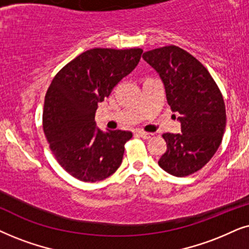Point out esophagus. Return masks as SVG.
<instances>
[{
  "label": "esophagus",
  "instance_id": "esophagus-1",
  "mask_svg": "<svg viewBox=\"0 0 249 249\" xmlns=\"http://www.w3.org/2000/svg\"><path fill=\"white\" fill-rule=\"evenodd\" d=\"M138 133L142 139H144V140H150V139L154 138L155 135L154 133H148V132H143V131H139Z\"/></svg>",
  "mask_w": 249,
  "mask_h": 249
}]
</instances>
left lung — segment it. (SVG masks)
<instances>
[{
  "mask_svg": "<svg viewBox=\"0 0 249 249\" xmlns=\"http://www.w3.org/2000/svg\"><path fill=\"white\" fill-rule=\"evenodd\" d=\"M142 58L158 72L168 105L180 114L182 133L163 134L167 150L158 165L174 177H187L203 168L220 147L227 123L223 97L207 69L178 46L151 50Z\"/></svg>",
  "mask_w": 249,
  "mask_h": 249,
  "instance_id": "1",
  "label": "left lung"
}]
</instances>
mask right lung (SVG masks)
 <instances>
[{"mask_svg": "<svg viewBox=\"0 0 249 249\" xmlns=\"http://www.w3.org/2000/svg\"><path fill=\"white\" fill-rule=\"evenodd\" d=\"M141 49H91L54 76L46 92L43 130L61 167L84 182L101 181L121 166L130 131H102L98 104L137 67Z\"/></svg>", "mask_w": 249, "mask_h": 249, "instance_id": "right-lung-1", "label": "right lung"}]
</instances>
